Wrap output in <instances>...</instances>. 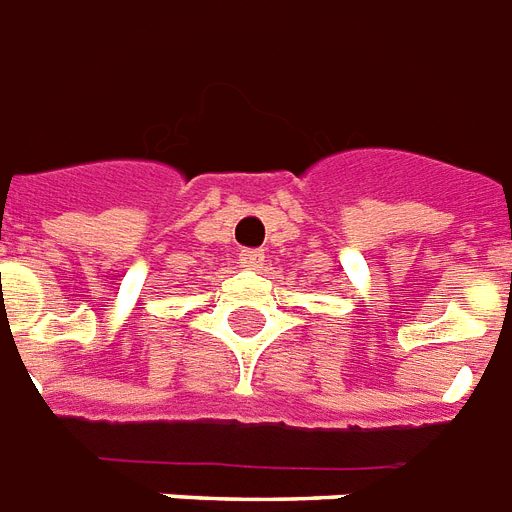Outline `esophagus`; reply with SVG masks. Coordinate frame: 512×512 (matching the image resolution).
<instances>
[{
    "mask_svg": "<svg viewBox=\"0 0 512 512\" xmlns=\"http://www.w3.org/2000/svg\"><path fill=\"white\" fill-rule=\"evenodd\" d=\"M239 260H242L244 268L255 270L263 265L265 255H263V249H242V252H239Z\"/></svg>",
    "mask_w": 512,
    "mask_h": 512,
    "instance_id": "esophagus-1",
    "label": "esophagus"
}]
</instances>
